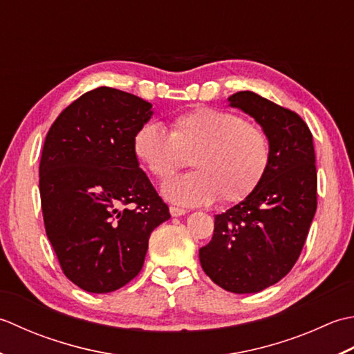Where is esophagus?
Instances as JSON below:
<instances>
[{
	"label": "esophagus",
	"instance_id": "1",
	"mask_svg": "<svg viewBox=\"0 0 354 354\" xmlns=\"http://www.w3.org/2000/svg\"><path fill=\"white\" fill-rule=\"evenodd\" d=\"M169 212L172 217H182V215H185L187 211L183 207H178V206H171L169 207Z\"/></svg>",
	"mask_w": 354,
	"mask_h": 354
}]
</instances>
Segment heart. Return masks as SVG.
Returning <instances> with one entry per match:
<instances>
[{
  "instance_id": "1",
  "label": "heart",
  "mask_w": 354,
  "mask_h": 354,
  "mask_svg": "<svg viewBox=\"0 0 354 354\" xmlns=\"http://www.w3.org/2000/svg\"><path fill=\"white\" fill-rule=\"evenodd\" d=\"M133 151L151 176L165 180L185 167L196 169L168 180L163 196L172 203L203 206L248 198L269 168L270 142L261 128L235 113L197 108L180 114L168 133L157 122L137 129Z\"/></svg>"
}]
</instances>
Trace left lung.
<instances>
[{"mask_svg": "<svg viewBox=\"0 0 354 354\" xmlns=\"http://www.w3.org/2000/svg\"><path fill=\"white\" fill-rule=\"evenodd\" d=\"M227 100L269 137L270 163L248 198L215 215L212 240L198 257L221 288L257 293L284 278L304 248L318 205L313 137L297 113L254 91H238Z\"/></svg>", "mask_w": 354, "mask_h": 354, "instance_id": "left-lung-1", "label": "left lung"}]
</instances>
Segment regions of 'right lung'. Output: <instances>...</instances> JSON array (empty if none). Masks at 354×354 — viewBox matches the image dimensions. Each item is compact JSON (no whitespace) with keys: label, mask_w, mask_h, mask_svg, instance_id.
<instances>
[{"label":"right lung","mask_w":354,"mask_h":354,"mask_svg":"<svg viewBox=\"0 0 354 354\" xmlns=\"http://www.w3.org/2000/svg\"><path fill=\"white\" fill-rule=\"evenodd\" d=\"M153 105L110 86L86 91L50 127L39 163L46 232L66 277L108 293L142 270L153 230L169 220L134 156Z\"/></svg>","instance_id":"right-lung-1"}]
</instances>
